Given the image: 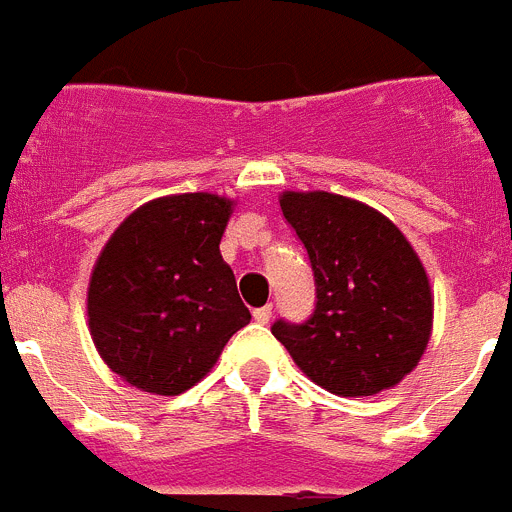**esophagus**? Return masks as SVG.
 Listing matches in <instances>:
<instances>
[{
    "label": "esophagus",
    "instance_id": "obj_1",
    "mask_svg": "<svg viewBox=\"0 0 512 512\" xmlns=\"http://www.w3.org/2000/svg\"><path fill=\"white\" fill-rule=\"evenodd\" d=\"M271 312H274V307H271V305L256 307V310H253V320H256V323H261V325H266L271 320Z\"/></svg>",
    "mask_w": 512,
    "mask_h": 512
}]
</instances>
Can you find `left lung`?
Returning a JSON list of instances; mask_svg holds the SVG:
<instances>
[{
  "mask_svg": "<svg viewBox=\"0 0 512 512\" xmlns=\"http://www.w3.org/2000/svg\"><path fill=\"white\" fill-rule=\"evenodd\" d=\"M284 217L305 243L315 310L271 333L323 390L366 397L418 366L433 325V297L418 253L392 220L330 192H284Z\"/></svg>",
  "mask_w": 512,
  "mask_h": 512,
  "instance_id": "left-lung-1",
  "label": "left lung"
}]
</instances>
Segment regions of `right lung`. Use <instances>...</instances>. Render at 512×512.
Masks as SVG:
<instances>
[{
	"label": "right lung",
	"mask_w": 512,
	"mask_h": 512,
	"mask_svg": "<svg viewBox=\"0 0 512 512\" xmlns=\"http://www.w3.org/2000/svg\"><path fill=\"white\" fill-rule=\"evenodd\" d=\"M233 200L171 194L122 220L87 292L94 346L143 392L182 395L200 382L251 312L220 256Z\"/></svg>",
	"instance_id": "add662e5"
}]
</instances>
